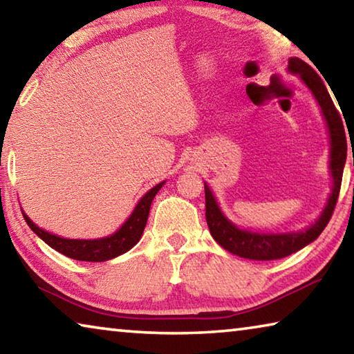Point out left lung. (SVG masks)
<instances>
[{"label":"left lung","instance_id":"obj_1","mask_svg":"<svg viewBox=\"0 0 354 354\" xmlns=\"http://www.w3.org/2000/svg\"><path fill=\"white\" fill-rule=\"evenodd\" d=\"M289 71L298 73L306 86L314 93L315 100L319 101L322 107L323 117H325L329 129V139H331V160H329V169L333 176V192L329 195L328 205L323 209L320 218L310 225L303 232H290V234H257L245 230H239L231 221L225 218L215 203L212 192L205 184V196H206V221L211 231V236L215 239L220 247L237 254L245 259L254 261H274L281 257L290 256L295 251L301 250L314 242L317 237L325 230L328 221L331 220L334 207L337 205L340 184H342L344 165L346 160V137L339 111L335 109L331 97H329L325 82L322 81L315 70L310 68L304 61L298 57L289 59ZM354 165V162H353Z\"/></svg>","mask_w":354,"mask_h":354}]
</instances>
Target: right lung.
<instances>
[{"instance_id":"obj_1","label":"right lung","mask_w":354,"mask_h":354,"mask_svg":"<svg viewBox=\"0 0 354 354\" xmlns=\"http://www.w3.org/2000/svg\"><path fill=\"white\" fill-rule=\"evenodd\" d=\"M162 185L164 183L154 185L151 190L147 192V194L142 196V200L139 201V205L136 206L134 212L131 214V217L127 220V223L120 227L115 234L104 239H97V241H75V239L57 237L55 234H50V232L40 230L39 226H35L25 212H23V217H25L28 226L31 227L35 234H37L45 243L50 245L51 248L59 251V253H62L76 261L103 262L127 253V251H129L140 241L142 232L145 230L148 220L149 206H151L153 198Z\"/></svg>"}]
</instances>
